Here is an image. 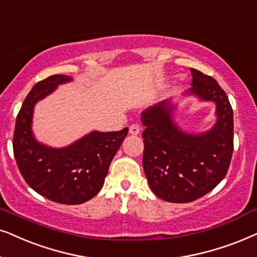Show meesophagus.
I'll list each match as a JSON object with an SVG mask.
<instances>
[{"mask_svg":"<svg viewBox=\"0 0 257 257\" xmlns=\"http://www.w3.org/2000/svg\"><path fill=\"white\" fill-rule=\"evenodd\" d=\"M128 132L131 133V135H133V136L139 135V133H141V126L137 125V124H132L131 126H130Z\"/></svg>","mask_w":257,"mask_h":257,"instance_id":"esophagus-1","label":"esophagus"}]
</instances>
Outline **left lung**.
<instances>
[{
  "instance_id": "1",
  "label": "left lung",
  "mask_w": 257,
  "mask_h": 257,
  "mask_svg": "<svg viewBox=\"0 0 257 257\" xmlns=\"http://www.w3.org/2000/svg\"><path fill=\"white\" fill-rule=\"evenodd\" d=\"M191 88L186 95L216 104L215 125L194 135L173 121L176 105L166 99L142 113L145 126L143 166L157 197L188 203L211 191L225 177L234 151V115L225 92L211 76L190 68Z\"/></svg>"
}]
</instances>
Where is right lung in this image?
Listing matches in <instances>:
<instances>
[{
  "label": "right lung",
  "mask_w": 257,
  "mask_h": 257,
  "mask_svg": "<svg viewBox=\"0 0 257 257\" xmlns=\"http://www.w3.org/2000/svg\"><path fill=\"white\" fill-rule=\"evenodd\" d=\"M72 76L55 74L39 81L26 96L16 118L13 149L27 184L43 197L61 204H81L100 191L109 164L127 136L121 131H93L61 149L49 148L32 131L34 106Z\"/></svg>",
  "instance_id": "obj_1"
}]
</instances>
